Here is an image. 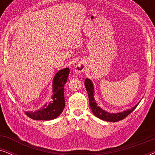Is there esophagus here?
<instances>
[{
    "label": "esophagus",
    "mask_w": 155,
    "mask_h": 155,
    "mask_svg": "<svg viewBox=\"0 0 155 155\" xmlns=\"http://www.w3.org/2000/svg\"><path fill=\"white\" fill-rule=\"evenodd\" d=\"M86 69V65L85 63L82 61H80L78 63V64L76 65L75 68V72L77 74H80L82 72H84Z\"/></svg>",
    "instance_id": "1"
}]
</instances>
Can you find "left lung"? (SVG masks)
<instances>
[{
  "instance_id": "1",
  "label": "left lung",
  "mask_w": 155,
  "mask_h": 155,
  "mask_svg": "<svg viewBox=\"0 0 155 155\" xmlns=\"http://www.w3.org/2000/svg\"><path fill=\"white\" fill-rule=\"evenodd\" d=\"M84 86L87 90V92L88 93V97H89V101H90V106L91 107V109L94 114L95 116H97V118H100V119L103 120H106V121H109V122H116L118 120H120L124 119L128 116L135 108L137 107V105L139 104L140 101L137 104L135 107L131 108L130 109H127L126 111L120 112V113H116V114H111L109 112L104 111L101 108H100L99 106H97V104L95 101V99L94 98V86L92 81L88 78H86L84 80Z\"/></svg>"
}]
</instances>
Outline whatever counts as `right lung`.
I'll use <instances>...</instances> for the list:
<instances>
[{"label": "right lung", "instance_id": "obj_1", "mask_svg": "<svg viewBox=\"0 0 155 155\" xmlns=\"http://www.w3.org/2000/svg\"><path fill=\"white\" fill-rule=\"evenodd\" d=\"M70 70L65 68L59 71L53 80L52 101L46 104L35 111H25L27 116L34 120H49L58 117L65 108L64 85L66 83Z\"/></svg>", "mask_w": 155, "mask_h": 155}]
</instances>
